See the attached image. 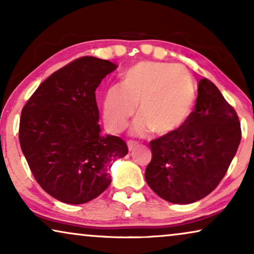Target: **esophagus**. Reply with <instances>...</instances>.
<instances>
[{
  "mask_svg": "<svg viewBox=\"0 0 254 254\" xmlns=\"http://www.w3.org/2000/svg\"><path fill=\"white\" fill-rule=\"evenodd\" d=\"M136 142H134V141H128L127 142V145H128V149H129V151L130 150H133V149L136 147Z\"/></svg>",
  "mask_w": 254,
  "mask_h": 254,
  "instance_id": "34e87169",
  "label": "esophagus"
}]
</instances>
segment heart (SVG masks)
Instances as JSON below:
<instances>
[{"label":"heart","instance_id":"obj_1","mask_svg":"<svg viewBox=\"0 0 254 254\" xmlns=\"http://www.w3.org/2000/svg\"><path fill=\"white\" fill-rule=\"evenodd\" d=\"M135 135H169L182 128L192 114L195 90L189 75L176 64L138 62L125 72L120 85L107 90L104 99V123L119 133L137 105Z\"/></svg>","mask_w":254,"mask_h":254}]
</instances>
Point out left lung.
<instances>
[{"mask_svg":"<svg viewBox=\"0 0 254 254\" xmlns=\"http://www.w3.org/2000/svg\"><path fill=\"white\" fill-rule=\"evenodd\" d=\"M238 116L217 86L201 78L195 109L175 133L152 140L145 182L169 202L187 204L213 192L241 143Z\"/></svg>","mask_w":254,"mask_h":254,"instance_id":"1","label":"left lung"}]
</instances>
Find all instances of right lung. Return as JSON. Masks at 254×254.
<instances>
[{
	"label": "right lung",
	"mask_w": 254,
	"mask_h": 254,
	"mask_svg": "<svg viewBox=\"0 0 254 254\" xmlns=\"http://www.w3.org/2000/svg\"><path fill=\"white\" fill-rule=\"evenodd\" d=\"M113 62L76 59L53 72L22 110L19 143L37 183L64 203H85L111 184L107 170L127 155L118 136L100 135L96 89Z\"/></svg>",
	"instance_id": "1"
}]
</instances>
